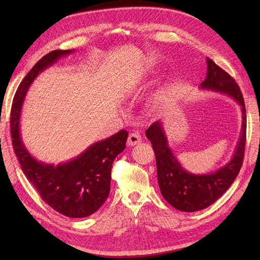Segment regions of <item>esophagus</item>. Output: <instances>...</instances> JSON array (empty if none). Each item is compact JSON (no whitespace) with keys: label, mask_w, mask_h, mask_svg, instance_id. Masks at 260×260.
Masks as SVG:
<instances>
[{"label":"esophagus","mask_w":260,"mask_h":260,"mask_svg":"<svg viewBox=\"0 0 260 260\" xmlns=\"http://www.w3.org/2000/svg\"><path fill=\"white\" fill-rule=\"evenodd\" d=\"M141 141H142V139H141V136L139 135V133L132 132V133H130L129 138H128V144L130 146H135V145L140 144Z\"/></svg>","instance_id":"34e87169"}]
</instances>
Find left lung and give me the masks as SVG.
Listing matches in <instances>:
<instances>
[{"label":"left lung","instance_id":"8db88e82","mask_svg":"<svg viewBox=\"0 0 260 260\" xmlns=\"http://www.w3.org/2000/svg\"><path fill=\"white\" fill-rule=\"evenodd\" d=\"M206 61V79L201 83V89L226 94L237 101L242 109V131L231 160L211 174H191L181 166L170 149L161 121L154 122L145 131L155 153L161 195L172 207L185 212L207 208L230 187L239 175L245 151L246 111L242 92L229 74L210 58L207 57Z\"/></svg>","mask_w":260,"mask_h":260}]
</instances>
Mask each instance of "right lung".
I'll list each match as a JSON object with an SVG mask.
<instances>
[{
  "label": "right lung",
  "instance_id": "add662e5",
  "mask_svg": "<svg viewBox=\"0 0 260 260\" xmlns=\"http://www.w3.org/2000/svg\"><path fill=\"white\" fill-rule=\"evenodd\" d=\"M74 50H55L46 54L23 78L15 93L11 112L13 146L23 174L41 199L59 214L70 218H84L94 214L111 191L114 159L125 148L128 131L92 144L79 156L54 166L37 160L22 143L19 128L23 100L31 83L44 69Z\"/></svg>",
  "mask_w": 260,
  "mask_h": 260
}]
</instances>
